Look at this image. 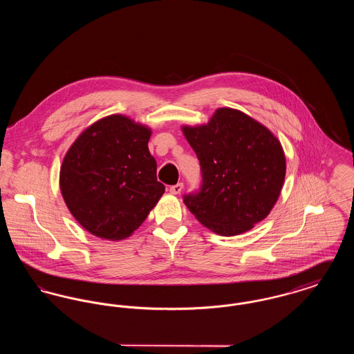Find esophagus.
Masks as SVG:
<instances>
[{"mask_svg": "<svg viewBox=\"0 0 354 354\" xmlns=\"http://www.w3.org/2000/svg\"><path fill=\"white\" fill-rule=\"evenodd\" d=\"M182 189H183V183H176V185H171V187H169V192H171V194H174V195L180 194V192H182Z\"/></svg>", "mask_w": 354, "mask_h": 354, "instance_id": "esophagus-1", "label": "esophagus"}]
</instances>
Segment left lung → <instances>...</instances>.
Returning a JSON list of instances; mask_svg holds the SVG:
<instances>
[{
    "instance_id": "8db88e82",
    "label": "left lung",
    "mask_w": 354,
    "mask_h": 354,
    "mask_svg": "<svg viewBox=\"0 0 354 354\" xmlns=\"http://www.w3.org/2000/svg\"><path fill=\"white\" fill-rule=\"evenodd\" d=\"M182 130L202 171L201 188L183 196L195 218L221 236L247 232L266 219L286 178L277 138L230 107L218 109L207 124Z\"/></svg>"
}]
</instances>
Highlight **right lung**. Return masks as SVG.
I'll return each mask as SVG.
<instances>
[{
    "instance_id": "1",
    "label": "right lung",
    "mask_w": 354,
    "mask_h": 354,
    "mask_svg": "<svg viewBox=\"0 0 354 354\" xmlns=\"http://www.w3.org/2000/svg\"><path fill=\"white\" fill-rule=\"evenodd\" d=\"M151 130L123 115L87 127L66 152L59 187L68 211L93 235L122 240L165 194L149 151Z\"/></svg>"
}]
</instances>
